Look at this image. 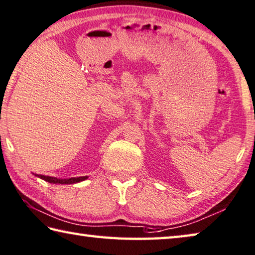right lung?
<instances>
[{
	"label": "right lung",
	"mask_w": 255,
	"mask_h": 255,
	"mask_svg": "<svg viewBox=\"0 0 255 255\" xmlns=\"http://www.w3.org/2000/svg\"><path fill=\"white\" fill-rule=\"evenodd\" d=\"M39 178H41L44 181H48L50 182V184H76V182H79V181H83L85 179H87V177H77V178H69V179H59V178H56V177H49V176H42V175H35Z\"/></svg>",
	"instance_id": "obj_1"
}]
</instances>
